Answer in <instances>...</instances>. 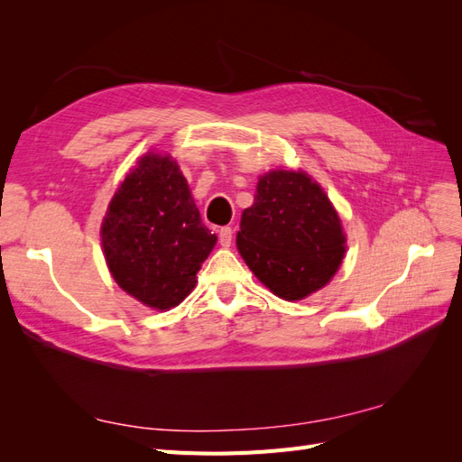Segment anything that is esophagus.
Returning a JSON list of instances; mask_svg holds the SVG:
<instances>
[{"instance_id":"obj_1","label":"esophagus","mask_w":462,"mask_h":462,"mask_svg":"<svg viewBox=\"0 0 462 462\" xmlns=\"http://www.w3.org/2000/svg\"><path fill=\"white\" fill-rule=\"evenodd\" d=\"M217 236H219V245L221 246H229L231 241H233V229L231 227H221L217 231Z\"/></svg>"}]
</instances>
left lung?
I'll return each instance as SVG.
<instances>
[{
	"instance_id": "8db88e82",
	"label": "left lung",
	"mask_w": 462,
	"mask_h": 462,
	"mask_svg": "<svg viewBox=\"0 0 462 462\" xmlns=\"http://www.w3.org/2000/svg\"><path fill=\"white\" fill-rule=\"evenodd\" d=\"M236 248L273 295L300 300L339 270L345 235L328 194L310 175L275 170L258 180Z\"/></svg>"
}]
</instances>
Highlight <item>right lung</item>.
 Returning <instances> with one entry per match:
<instances>
[{
    "label": "right lung",
    "instance_id": "add662e5",
    "mask_svg": "<svg viewBox=\"0 0 462 462\" xmlns=\"http://www.w3.org/2000/svg\"><path fill=\"white\" fill-rule=\"evenodd\" d=\"M216 241L177 162L160 153H146L125 177L102 221L116 283L156 310L183 302Z\"/></svg>",
    "mask_w": 462,
    "mask_h": 462
}]
</instances>
